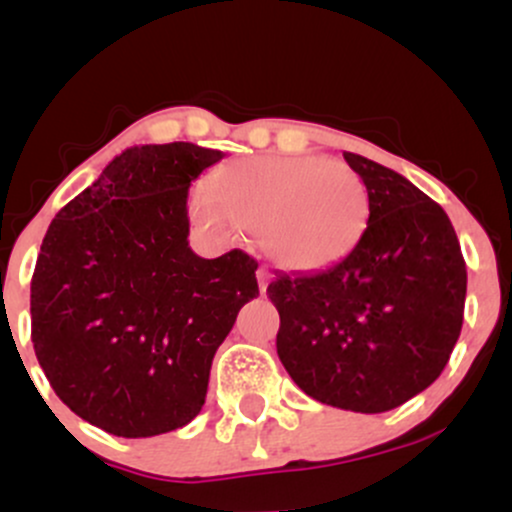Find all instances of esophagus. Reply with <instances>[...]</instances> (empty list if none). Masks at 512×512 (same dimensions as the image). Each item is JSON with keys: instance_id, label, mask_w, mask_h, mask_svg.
Wrapping results in <instances>:
<instances>
[{"instance_id": "obj_1", "label": "esophagus", "mask_w": 512, "mask_h": 512, "mask_svg": "<svg viewBox=\"0 0 512 512\" xmlns=\"http://www.w3.org/2000/svg\"><path fill=\"white\" fill-rule=\"evenodd\" d=\"M257 284H260V293L267 291V284H269V272L264 267L257 269Z\"/></svg>"}]
</instances>
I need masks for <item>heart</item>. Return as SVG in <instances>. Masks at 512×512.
Here are the masks:
<instances>
[{"instance_id": "1", "label": "heart", "mask_w": 512, "mask_h": 512, "mask_svg": "<svg viewBox=\"0 0 512 512\" xmlns=\"http://www.w3.org/2000/svg\"><path fill=\"white\" fill-rule=\"evenodd\" d=\"M209 231H257L264 255L291 272L344 260L368 223V192L346 163L320 156H252L231 161L192 197Z\"/></svg>"}]
</instances>
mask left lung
<instances>
[{
  "mask_svg": "<svg viewBox=\"0 0 512 512\" xmlns=\"http://www.w3.org/2000/svg\"><path fill=\"white\" fill-rule=\"evenodd\" d=\"M368 192V223L344 260L276 274V354L308 397L380 414L443 373L462 330L467 267L440 204L395 170L344 154Z\"/></svg>",
  "mask_w": 512,
  "mask_h": 512,
  "instance_id": "8db88e82",
  "label": "left lung"
}]
</instances>
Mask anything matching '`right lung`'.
<instances>
[{
    "label": "right lung",
    "mask_w": 512,
    "mask_h": 512,
    "mask_svg": "<svg viewBox=\"0 0 512 512\" xmlns=\"http://www.w3.org/2000/svg\"><path fill=\"white\" fill-rule=\"evenodd\" d=\"M223 151L129 146L60 209L31 281V337L57 397L88 424L149 438L190 424L245 303L260 296L243 250L190 248L187 190Z\"/></svg>",
    "instance_id": "obj_1"
}]
</instances>
